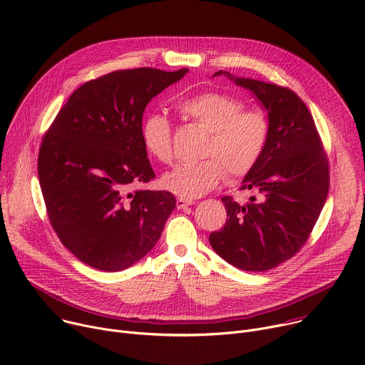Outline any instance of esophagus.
I'll return each instance as SVG.
<instances>
[{"mask_svg":"<svg viewBox=\"0 0 365 365\" xmlns=\"http://www.w3.org/2000/svg\"><path fill=\"white\" fill-rule=\"evenodd\" d=\"M195 202L192 201V200H185V197H178L176 200V207H178V210H185V208H187V207H190V205H193Z\"/></svg>","mask_w":365,"mask_h":365,"instance_id":"esophagus-1","label":"esophagus"}]
</instances>
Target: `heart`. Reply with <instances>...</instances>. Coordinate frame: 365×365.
Segmentation results:
<instances>
[{
    "instance_id": "heart-1",
    "label": "heart",
    "mask_w": 365,
    "mask_h": 365,
    "mask_svg": "<svg viewBox=\"0 0 365 365\" xmlns=\"http://www.w3.org/2000/svg\"><path fill=\"white\" fill-rule=\"evenodd\" d=\"M183 119L208 130L201 161L180 163L164 173L161 185L186 200L200 197L212 190L228 173L233 178L247 175L259 161L269 137L268 113L260 106H245L239 97L207 91L183 98L178 103ZM145 151L161 163L173 158L170 120L148 115L141 126Z\"/></svg>"
}]
</instances>
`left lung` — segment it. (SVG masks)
<instances>
[{
    "label": "left lung",
    "mask_w": 365,
    "mask_h": 365,
    "mask_svg": "<svg viewBox=\"0 0 365 365\" xmlns=\"http://www.w3.org/2000/svg\"><path fill=\"white\" fill-rule=\"evenodd\" d=\"M225 74L250 90L268 110L269 137L240 189L257 196L239 205L222 202L228 220L210 243L233 267L263 272L292 257L307 242L329 192V163L313 116L292 90Z\"/></svg>",
    "instance_id": "left-lung-1"
}]
</instances>
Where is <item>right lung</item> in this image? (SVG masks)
Returning <instances> with one entry per match:
<instances>
[{
	"mask_svg": "<svg viewBox=\"0 0 365 365\" xmlns=\"http://www.w3.org/2000/svg\"><path fill=\"white\" fill-rule=\"evenodd\" d=\"M186 73L145 67L90 80L46 130L38 158L46 212L62 245L91 268L116 272L137 263L176 207L168 190L129 189L155 178L143 113Z\"/></svg>",
	"mask_w": 365,
	"mask_h": 365,
	"instance_id": "add662e5",
	"label": "right lung"
}]
</instances>
